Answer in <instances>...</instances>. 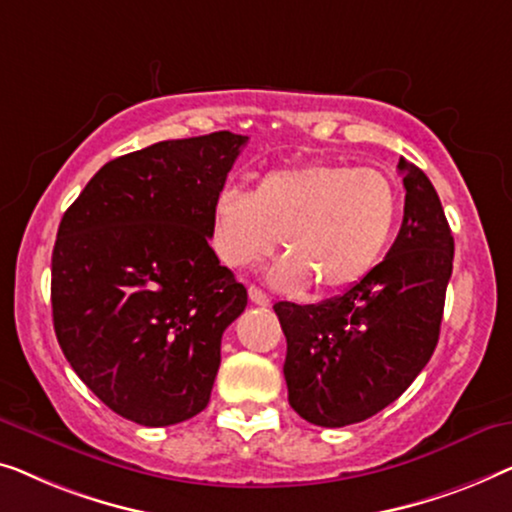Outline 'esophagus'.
<instances>
[{
	"label": "esophagus",
	"mask_w": 512,
	"mask_h": 512,
	"mask_svg": "<svg viewBox=\"0 0 512 512\" xmlns=\"http://www.w3.org/2000/svg\"><path fill=\"white\" fill-rule=\"evenodd\" d=\"M248 297H250V301H253V304H257V306H269V304H271L269 294L262 292V290H259V287H255V285L248 287Z\"/></svg>",
	"instance_id": "obj_1"
}]
</instances>
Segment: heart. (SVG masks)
Segmentation results:
<instances>
[{
	"label": "heart",
	"mask_w": 512,
	"mask_h": 512,
	"mask_svg": "<svg viewBox=\"0 0 512 512\" xmlns=\"http://www.w3.org/2000/svg\"><path fill=\"white\" fill-rule=\"evenodd\" d=\"M397 215V190L380 171L304 162L266 171L250 192L225 187L213 201L211 246L227 266L248 269L283 239L273 285L297 292L315 280L318 290H341L378 264Z\"/></svg>",
	"instance_id": "obj_1"
}]
</instances>
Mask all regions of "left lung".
Here are the masks:
<instances>
[{
	"label": "left lung",
	"mask_w": 512,
	"mask_h": 512,
	"mask_svg": "<svg viewBox=\"0 0 512 512\" xmlns=\"http://www.w3.org/2000/svg\"><path fill=\"white\" fill-rule=\"evenodd\" d=\"M403 222L383 262L338 297L273 306L287 338V399L318 427L369 420L399 399L434 355L455 239L422 169L399 160Z\"/></svg>",
	"instance_id": "1"
}]
</instances>
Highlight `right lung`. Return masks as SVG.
<instances>
[{"label": "right lung", "mask_w": 512, "mask_h": 512, "mask_svg": "<svg viewBox=\"0 0 512 512\" xmlns=\"http://www.w3.org/2000/svg\"><path fill=\"white\" fill-rule=\"evenodd\" d=\"M246 141L213 132L115 157L57 229V343L113 413L143 427L206 408L222 331L248 304L208 243L213 201Z\"/></svg>", "instance_id": "right-lung-1"}]
</instances>
